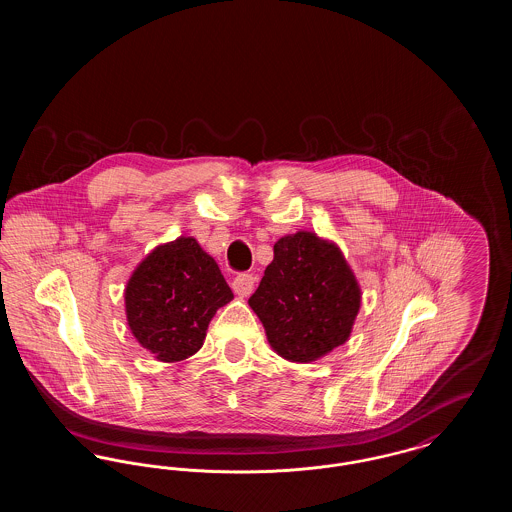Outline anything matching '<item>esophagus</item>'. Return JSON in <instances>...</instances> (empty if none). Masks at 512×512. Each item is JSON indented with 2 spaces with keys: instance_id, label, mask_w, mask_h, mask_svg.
Instances as JSON below:
<instances>
[{
  "instance_id": "obj_1",
  "label": "esophagus",
  "mask_w": 512,
  "mask_h": 512,
  "mask_svg": "<svg viewBox=\"0 0 512 512\" xmlns=\"http://www.w3.org/2000/svg\"><path fill=\"white\" fill-rule=\"evenodd\" d=\"M255 282H257V278L253 274H238L232 282V290L238 293L240 297H247L249 293L253 292Z\"/></svg>"
}]
</instances>
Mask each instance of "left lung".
<instances>
[{"mask_svg":"<svg viewBox=\"0 0 512 512\" xmlns=\"http://www.w3.org/2000/svg\"><path fill=\"white\" fill-rule=\"evenodd\" d=\"M363 292L340 245L299 230L274 244L249 307L268 345L290 363H315L349 340Z\"/></svg>","mask_w":512,"mask_h":512,"instance_id":"1","label":"left lung"}]
</instances>
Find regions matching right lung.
<instances>
[{
	"label": "right lung",
	"mask_w": 512,
	"mask_h": 512,
	"mask_svg": "<svg viewBox=\"0 0 512 512\" xmlns=\"http://www.w3.org/2000/svg\"><path fill=\"white\" fill-rule=\"evenodd\" d=\"M234 293L217 261L194 236L153 247L124 288L126 322L136 341L161 363L195 355L211 318Z\"/></svg>",
	"instance_id": "obj_1"
}]
</instances>
